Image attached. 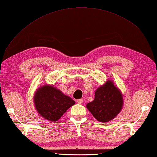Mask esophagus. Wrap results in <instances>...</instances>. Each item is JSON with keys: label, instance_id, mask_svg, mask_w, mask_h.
Here are the masks:
<instances>
[{"label": "esophagus", "instance_id": "34e87169", "mask_svg": "<svg viewBox=\"0 0 157 157\" xmlns=\"http://www.w3.org/2000/svg\"><path fill=\"white\" fill-rule=\"evenodd\" d=\"M83 102H84V100L83 99H79L77 101V102H78V104H82Z\"/></svg>", "mask_w": 157, "mask_h": 157}]
</instances>
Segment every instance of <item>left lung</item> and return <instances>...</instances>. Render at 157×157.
I'll return each mask as SVG.
<instances>
[{
	"instance_id": "8db88e82",
	"label": "left lung",
	"mask_w": 157,
	"mask_h": 157,
	"mask_svg": "<svg viewBox=\"0 0 157 157\" xmlns=\"http://www.w3.org/2000/svg\"><path fill=\"white\" fill-rule=\"evenodd\" d=\"M123 96L111 80L95 91L94 100L86 105L88 111L100 122L110 121L117 115L123 107Z\"/></svg>"
}]
</instances>
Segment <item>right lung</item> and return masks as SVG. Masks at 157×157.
Returning <instances> with one entry per match:
<instances>
[{
    "mask_svg": "<svg viewBox=\"0 0 157 157\" xmlns=\"http://www.w3.org/2000/svg\"><path fill=\"white\" fill-rule=\"evenodd\" d=\"M34 102L39 114L53 122L58 121L67 110L75 103L69 96L50 85L43 86L36 90Z\"/></svg>",
    "mask_w": 157,
    "mask_h": 157,
    "instance_id": "add662e5",
    "label": "right lung"
}]
</instances>
